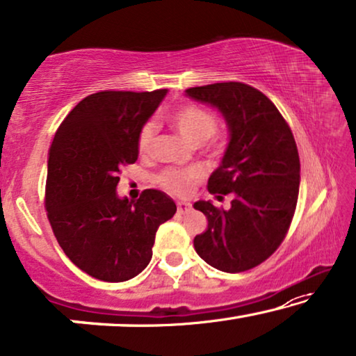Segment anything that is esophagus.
Returning <instances> with one entry per match:
<instances>
[{
  "mask_svg": "<svg viewBox=\"0 0 356 356\" xmlns=\"http://www.w3.org/2000/svg\"><path fill=\"white\" fill-rule=\"evenodd\" d=\"M177 207H178L179 213H188L189 211H191V204H189V202L179 201V202H177Z\"/></svg>",
  "mask_w": 356,
  "mask_h": 356,
  "instance_id": "esophagus-1",
  "label": "esophagus"
}]
</instances>
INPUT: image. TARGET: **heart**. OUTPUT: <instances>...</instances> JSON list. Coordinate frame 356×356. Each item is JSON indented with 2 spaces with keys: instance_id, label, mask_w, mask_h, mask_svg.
Instances as JSON below:
<instances>
[{
  "instance_id": "1",
  "label": "heart",
  "mask_w": 356,
  "mask_h": 356,
  "mask_svg": "<svg viewBox=\"0 0 356 356\" xmlns=\"http://www.w3.org/2000/svg\"><path fill=\"white\" fill-rule=\"evenodd\" d=\"M170 123L189 144L199 145L212 138L217 131V116L211 110L199 105H184L170 116ZM155 139L154 123H145L138 134V150L140 155L152 152ZM197 181L194 170H163L157 177L159 186L175 196H186Z\"/></svg>"
}]
</instances>
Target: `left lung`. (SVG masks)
I'll use <instances>...</instances> for the list:
<instances>
[{
    "label": "left lung",
    "mask_w": 356,
    "mask_h": 356,
    "mask_svg": "<svg viewBox=\"0 0 356 356\" xmlns=\"http://www.w3.org/2000/svg\"><path fill=\"white\" fill-rule=\"evenodd\" d=\"M191 99L220 111L230 140L207 189L232 207L194 202L207 217V230L194 238V250L222 272H243L266 261L289 232L300 191V157L284 116L267 97L243 82L186 89Z\"/></svg>",
    "instance_id": "left-lung-1"
}]
</instances>
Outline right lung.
Returning <instances> with one entry per match:
<instances>
[{
	"instance_id": "right-lung-1",
	"label": "right lung",
	"mask_w": 356,
	"mask_h": 356,
	"mask_svg": "<svg viewBox=\"0 0 356 356\" xmlns=\"http://www.w3.org/2000/svg\"><path fill=\"white\" fill-rule=\"evenodd\" d=\"M167 92L92 94L63 120L51 143L48 220L65 254L99 280L124 282L143 272L157 228L177 212L159 189H145L138 201L116 193L121 168L138 160L139 129Z\"/></svg>"
}]
</instances>
